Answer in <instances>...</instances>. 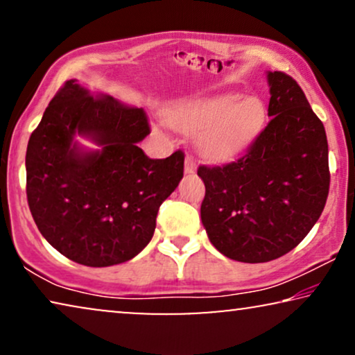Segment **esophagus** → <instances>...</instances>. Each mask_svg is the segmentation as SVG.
Returning a JSON list of instances; mask_svg holds the SVG:
<instances>
[{"label":"esophagus","mask_w":355,"mask_h":355,"mask_svg":"<svg viewBox=\"0 0 355 355\" xmlns=\"http://www.w3.org/2000/svg\"><path fill=\"white\" fill-rule=\"evenodd\" d=\"M193 171H196V162H193L192 158H186L184 159V173L186 174H192Z\"/></svg>","instance_id":"34e87169"}]
</instances>
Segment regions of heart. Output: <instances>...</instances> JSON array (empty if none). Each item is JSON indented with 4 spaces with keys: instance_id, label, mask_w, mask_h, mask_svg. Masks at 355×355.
<instances>
[{
    "instance_id": "obj_1",
    "label": "heart",
    "mask_w": 355,
    "mask_h": 355,
    "mask_svg": "<svg viewBox=\"0 0 355 355\" xmlns=\"http://www.w3.org/2000/svg\"><path fill=\"white\" fill-rule=\"evenodd\" d=\"M265 119L266 108L259 96L236 94L178 101L164 111V123L193 134V147L208 162L234 158L255 139Z\"/></svg>"
}]
</instances>
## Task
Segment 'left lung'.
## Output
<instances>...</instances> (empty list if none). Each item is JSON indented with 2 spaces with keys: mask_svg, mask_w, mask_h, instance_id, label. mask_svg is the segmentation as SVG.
<instances>
[{
  "mask_svg": "<svg viewBox=\"0 0 355 355\" xmlns=\"http://www.w3.org/2000/svg\"><path fill=\"white\" fill-rule=\"evenodd\" d=\"M271 121L245 155L200 166L208 239L227 259L263 263L288 254L322 215L329 189L323 123L284 72H266Z\"/></svg>",
  "mask_w": 355,
  "mask_h": 355,
  "instance_id": "obj_1",
  "label": "left lung"
}]
</instances>
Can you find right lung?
Wrapping results in <instances>:
<instances>
[{"mask_svg":"<svg viewBox=\"0 0 355 355\" xmlns=\"http://www.w3.org/2000/svg\"><path fill=\"white\" fill-rule=\"evenodd\" d=\"M142 108L67 80L27 145V200L42 236L76 263H124L152 241L157 213L184 173V153L152 159ZM77 137L94 141L85 149Z\"/></svg>","mask_w":355,"mask_h":355,"instance_id":"1","label":"right lung"}]
</instances>
